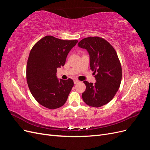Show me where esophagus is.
Segmentation results:
<instances>
[{
    "label": "esophagus",
    "instance_id": "obj_1",
    "mask_svg": "<svg viewBox=\"0 0 150 150\" xmlns=\"http://www.w3.org/2000/svg\"><path fill=\"white\" fill-rule=\"evenodd\" d=\"M79 82V81L78 79H74V83L75 84H78Z\"/></svg>",
    "mask_w": 150,
    "mask_h": 150
}]
</instances>
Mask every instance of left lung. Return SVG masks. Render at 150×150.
I'll return each instance as SVG.
<instances>
[{
    "label": "left lung",
    "instance_id": "8db88e82",
    "mask_svg": "<svg viewBox=\"0 0 150 150\" xmlns=\"http://www.w3.org/2000/svg\"><path fill=\"white\" fill-rule=\"evenodd\" d=\"M78 46L87 50L90 69L97 74L94 84L84 81L86 89L82 94L83 101L90 106H103L112 100L120 86L122 69L119 58L111 45L101 38H84Z\"/></svg>",
    "mask_w": 150,
    "mask_h": 150
}]
</instances>
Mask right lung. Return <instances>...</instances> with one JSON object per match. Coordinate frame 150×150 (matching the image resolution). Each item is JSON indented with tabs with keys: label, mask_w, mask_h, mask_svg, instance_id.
<instances>
[{
	"label": "right lung",
	"mask_w": 150,
	"mask_h": 150,
	"mask_svg": "<svg viewBox=\"0 0 150 150\" xmlns=\"http://www.w3.org/2000/svg\"><path fill=\"white\" fill-rule=\"evenodd\" d=\"M78 42L47 35L32 48L27 63V82L32 95L42 106L53 110L67 101L74 82L58 79L57 68L64 66L68 53Z\"/></svg>",
	"instance_id": "obj_1"
}]
</instances>
